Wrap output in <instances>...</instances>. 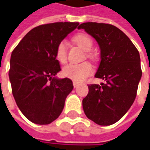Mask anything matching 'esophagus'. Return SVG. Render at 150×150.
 <instances>
[{"instance_id":"1","label":"esophagus","mask_w":150,"mask_h":150,"mask_svg":"<svg viewBox=\"0 0 150 150\" xmlns=\"http://www.w3.org/2000/svg\"><path fill=\"white\" fill-rule=\"evenodd\" d=\"M73 86H74V88H78L79 86V83H76V82H73Z\"/></svg>"}]
</instances>
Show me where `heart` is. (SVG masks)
Returning <instances> with one entry per match:
<instances>
[{"label": "heart", "mask_w": 150, "mask_h": 150, "mask_svg": "<svg viewBox=\"0 0 150 150\" xmlns=\"http://www.w3.org/2000/svg\"><path fill=\"white\" fill-rule=\"evenodd\" d=\"M76 44L85 51H90L93 46L92 39L90 36L85 34H79L74 37ZM56 59L59 62H63L67 60V42L61 41L56 48ZM92 72V67L89 62H82L79 64L70 63L62 69V75L66 78L71 79L75 82H82Z\"/></svg>", "instance_id": "1"}]
</instances>
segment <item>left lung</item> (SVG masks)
Returning a JSON list of instances; mask_svg holds the SVG:
<instances>
[{"label": "left lung", "instance_id": "obj_1", "mask_svg": "<svg viewBox=\"0 0 150 150\" xmlns=\"http://www.w3.org/2000/svg\"><path fill=\"white\" fill-rule=\"evenodd\" d=\"M83 29L97 42L100 62L95 77L100 85H88L83 108L88 119L99 125H111L125 116L135 100L142 78L140 54L124 32L110 24L85 22Z\"/></svg>", "mask_w": 150, "mask_h": 150}]
</instances>
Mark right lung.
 <instances>
[{
	"instance_id": "1",
	"label": "right lung",
	"mask_w": 150,
	"mask_h": 150,
	"mask_svg": "<svg viewBox=\"0 0 150 150\" xmlns=\"http://www.w3.org/2000/svg\"><path fill=\"white\" fill-rule=\"evenodd\" d=\"M79 25H41L28 32L12 52L8 71L12 92L19 109L31 122L48 125L62 112L74 87L70 79L55 77L61 71L56 48Z\"/></svg>"
}]
</instances>
